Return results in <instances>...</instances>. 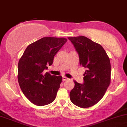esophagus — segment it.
Listing matches in <instances>:
<instances>
[{"label": "esophagus", "mask_w": 127, "mask_h": 127, "mask_svg": "<svg viewBox=\"0 0 127 127\" xmlns=\"http://www.w3.org/2000/svg\"><path fill=\"white\" fill-rule=\"evenodd\" d=\"M68 79H69L68 78V77H65V76H63V77H62V80H63V81H65V80H68Z\"/></svg>", "instance_id": "34e87169"}]
</instances>
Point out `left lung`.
Returning <instances> with one entry per match:
<instances>
[{"mask_svg":"<svg viewBox=\"0 0 127 127\" xmlns=\"http://www.w3.org/2000/svg\"><path fill=\"white\" fill-rule=\"evenodd\" d=\"M78 53L79 63L86 68L84 84L74 80L69 93L71 101L77 107L88 108L103 97L110 84L111 64L103 47L85 36L68 37Z\"/></svg>","mask_w":127,"mask_h":127,"instance_id":"8db88e82","label":"left lung"}]
</instances>
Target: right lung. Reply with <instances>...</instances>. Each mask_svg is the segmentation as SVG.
I'll list each match as a JSON object with an SVG mask.
<instances>
[{
  "mask_svg": "<svg viewBox=\"0 0 127 127\" xmlns=\"http://www.w3.org/2000/svg\"><path fill=\"white\" fill-rule=\"evenodd\" d=\"M66 38L45 37L29 45L18 64V82L23 93L32 103L43 106L55 99L61 76L44 74L54 56L66 43Z\"/></svg>",
  "mask_w": 127,
  "mask_h": 127,
  "instance_id": "right-lung-1",
  "label": "right lung"
}]
</instances>
